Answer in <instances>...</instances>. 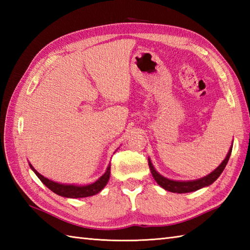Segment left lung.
<instances>
[{"label":"left lung","mask_w":250,"mask_h":250,"mask_svg":"<svg viewBox=\"0 0 250 250\" xmlns=\"http://www.w3.org/2000/svg\"><path fill=\"white\" fill-rule=\"evenodd\" d=\"M232 147L233 145H231L229 152L227 153L225 160L220 163V166L218 167L215 168L213 172L209 173L208 175H206V176L199 179H194V180H186V182L184 180V182H180V180H173V179L164 177L160 173L156 171V168L152 166L150 159H148V166H149L153 178H155L157 184L160 186V187L169 191V192L188 193V192H192V191L199 190L201 188L208 187L209 185L213 184L215 180L220 176V174L224 172L228 161H229V158L232 152Z\"/></svg>","instance_id":"8db88e82"}]
</instances>
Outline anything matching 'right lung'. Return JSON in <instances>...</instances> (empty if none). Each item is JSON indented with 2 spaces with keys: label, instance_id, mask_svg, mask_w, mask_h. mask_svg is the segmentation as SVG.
Listing matches in <instances>:
<instances>
[{
  "label": "right lung",
  "instance_id": "add662e5",
  "mask_svg": "<svg viewBox=\"0 0 250 250\" xmlns=\"http://www.w3.org/2000/svg\"><path fill=\"white\" fill-rule=\"evenodd\" d=\"M32 171H33L36 176L41 179V182L43 183L47 188H49L52 192H55L58 195H61L63 198H71V199H78V198H87V196H91L99 193L106 185L108 183V179L110 176V166L106 168L105 173L101 176L98 180H95L94 183L79 186V185H65V184H59L52 180L44 177L43 175L40 174L36 169L32 167V164L29 163Z\"/></svg>",
  "mask_w": 250,
  "mask_h": 250
}]
</instances>
